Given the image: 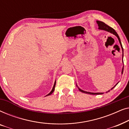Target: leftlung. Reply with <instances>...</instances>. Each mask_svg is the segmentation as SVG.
I'll return each mask as SVG.
<instances>
[{"label":"left lung","mask_w":129,"mask_h":129,"mask_svg":"<svg viewBox=\"0 0 129 129\" xmlns=\"http://www.w3.org/2000/svg\"><path fill=\"white\" fill-rule=\"evenodd\" d=\"M97 23H98V26H99V29H100V30H105V31H109V32H110L111 33H113V34L115 35V36L117 37V38H118V40H119V43L120 44V46H121V49H122V51H123V55H122V57L123 58V47H122V45H121V41H120V38L119 36V35H117V33H116V31L114 30L113 29L112 27H110V26H109L108 25H107L106 24H105V23L103 22H101V21H99V20H97L96 21ZM123 69H124V66H123V69H122V71H121V74H123ZM118 84V83L117 84H116L115 86H114L113 87H112V89H111V90H112L113 88L115 87V86L117 85V84ZM77 86V84H76ZM78 89L79 90H80L81 92H83V93H87V94H103V93H91V92H88V91H84L83 90L80 89V88L78 87ZM110 90H109L108 91H109ZM106 93H107V91Z\"/></svg>","instance_id":"left-lung-1"}]
</instances>
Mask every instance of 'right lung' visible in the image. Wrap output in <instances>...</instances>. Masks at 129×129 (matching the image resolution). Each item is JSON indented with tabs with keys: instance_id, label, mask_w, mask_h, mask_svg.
<instances>
[{
	"instance_id": "right-lung-1",
	"label": "right lung",
	"mask_w": 129,
	"mask_h": 129,
	"mask_svg": "<svg viewBox=\"0 0 129 129\" xmlns=\"http://www.w3.org/2000/svg\"><path fill=\"white\" fill-rule=\"evenodd\" d=\"M55 85H56V81H55V82H54V85H53V89H52V91H51L48 94L46 95V96H49V95H50L51 94H52L54 90V88H55Z\"/></svg>"
}]
</instances>
